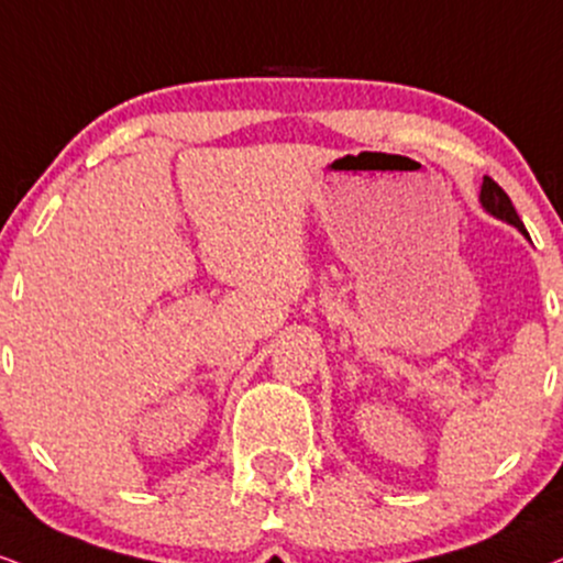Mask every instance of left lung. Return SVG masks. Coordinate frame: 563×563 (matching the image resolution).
Returning a JSON list of instances; mask_svg holds the SVG:
<instances>
[{"label": "left lung", "mask_w": 563, "mask_h": 563, "mask_svg": "<svg viewBox=\"0 0 563 563\" xmlns=\"http://www.w3.org/2000/svg\"><path fill=\"white\" fill-rule=\"evenodd\" d=\"M479 201H483L485 212L498 217V220L509 222V225L519 230V233L527 235V230H525V225H521V220H519L517 209H514V205H511V199L506 196L504 188H500L493 178H487V175L483 178V188H479Z\"/></svg>", "instance_id": "obj_1"}]
</instances>
